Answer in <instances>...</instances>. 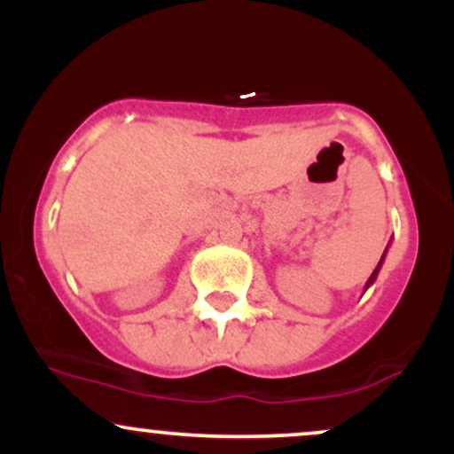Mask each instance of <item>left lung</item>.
Segmentation results:
<instances>
[{
  "label": "left lung",
  "mask_w": 454,
  "mask_h": 454,
  "mask_svg": "<svg viewBox=\"0 0 454 454\" xmlns=\"http://www.w3.org/2000/svg\"><path fill=\"white\" fill-rule=\"evenodd\" d=\"M388 249V247H387ZM387 249H384V254H382V258H380V262H378V267H376V270H373L372 273V278L367 279V284H364V290L369 288V286L373 284V281H376V278H378V273H380V267H382V262H384V256H387Z\"/></svg>",
  "instance_id": "left-lung-1"
}]
</instances>
